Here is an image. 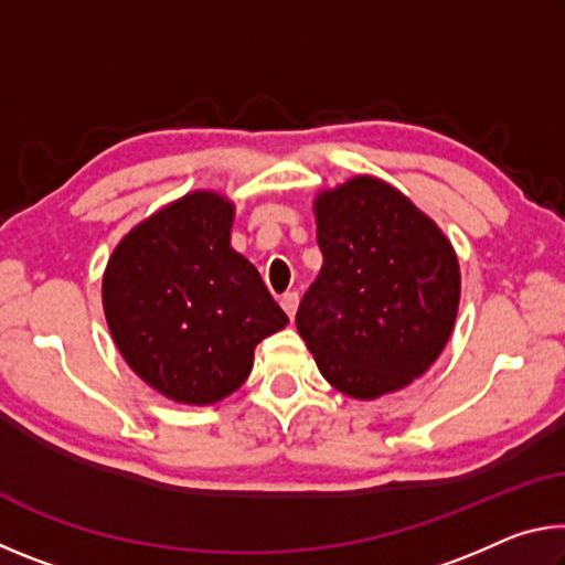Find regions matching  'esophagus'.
<instances>
[{"instance_id": "esophagus-1", "label": "esophagus", "mask_w": 565, "mask_h": 565, "mask_svg": "<svg viewBox=\"0 0 565 565\" xmlns=\"http://www.w3.org/2000/svg\"><path fill=\"white\" fill-rule=\"evenodd\" d=\"M281 309L289 313V319H294L296 317V309H299V294L296 291H286L284 296H281Z\"/></svg>"}]
</instances>
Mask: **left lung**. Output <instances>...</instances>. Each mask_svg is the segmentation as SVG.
Instances as JSON below:
<instances>
[{"instance_id":"obj_1","label":"left lung","mask_w":565,"mask_h":565,"mask_svg":"<svg viewBox=\"0 0 565 565\" xmlns=\"http://www.w3.org/2000/svg\"><path fill=\"white\" fill-rule=\"evenodd\" d=\"M323 266L296 311L306 347L341 394L408 386L451 337L461 274L451 244L394 186L371 177L317 199Z\"/></svg>"}]
</instances>
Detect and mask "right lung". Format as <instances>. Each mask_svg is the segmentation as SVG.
<instances>
[{
  "mask_svg": "<svg viewBox=\"0 0 565 565\" xmlns=\"http://www.w3.org/2000/svg\"><path fill=\"white\" fill-rule=\"evenodd\" d=\"M234 206L194 191L114 248L102 296L129 366L181 404H214L244 384L262 339L289 317L259 271L228 246Z\"/></svg>",
  "mask_w": 565,
  "mask_h": 565,
  "instance_id": "obj_1",
  "label": "right lung"
}]
</instances>
